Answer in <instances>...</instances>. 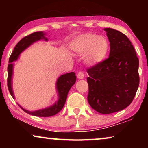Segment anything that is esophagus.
<instances>
[{"label":"esophagus","mask_w":148,"mask_h":148,"mask_svg":"<svg viewBox=\"0 0 148 148\" xmlns=\"http://www.w3.org/2000/svg\"><path fill=\"white\" fill-rule=\"evenodd\" d=\"M77 78L79 79H84V73L82 71L79 72L77 73Z\"/></svg>","instance_id":"obj_1"}]
</instances>
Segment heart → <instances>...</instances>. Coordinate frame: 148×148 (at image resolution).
<instances>
[{"instance_id": "1", "label": "heart", "mask_w": 148, "mask_h": 148, "mask_svg": "<svg viewBox=\"0 0 148 148\" xmlns=\"http://www.w3.org/2000/svg\"><path fill=\"white\" fill-rule=\"evenodd\" d=\"M70 46L75 52L84 55V63L96 66L104 61L109 50V42L104 36L87 33L77 36Z\"/></svg>"}]
</instances>
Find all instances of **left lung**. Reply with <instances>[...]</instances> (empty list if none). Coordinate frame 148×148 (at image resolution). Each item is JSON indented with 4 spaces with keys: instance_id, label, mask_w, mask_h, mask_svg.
<instances>
[{
    "instance_id": "1",
    "label": "left lung",
    "mask_w": 148,
    "mask_h": 148,
    "mask_svg": "<svg viewBox=\"0 0 148 148\" xmlns=\"http://www.w3.org/2000/svg\"><path fill=\"white\" fill-rule=\"evenodd\" d=\"M110 42V54L98 65L88 69V100L101 114H111L132 102L139 84V59L124 34L104 28Z\"/></svg>"
}]
</instances>
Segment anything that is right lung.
Segmentation results:
<instances>
[{"label":"right lung","mask_w":148,"mask_h":148,"mask_svg":"<svg viewBox=\"0 0 148 148\" xmlns=\"http://www.w3.org/2000/svg\"><path fill=\"white\" fill-rule=\"evenodd\" d=\"M46 33L44 32H36L32 33L29 36H25L23 39H21L17 44L14 48L13 52H12L11 56L9 58L8 64V78H7V86L8 89L10 94L15 98V95H14L13 87H12V78H13V66H14V61L17 60L19 57L20 54L24 51L26 48L29 47L34 42L40 41V40H44V41H48L47 38L46 37ZM76 82V76L74 72H71L69 73H66L60 75L58 78L56 83V89L58 93V100L56 102L52 104V106L46 107L45 108L40 109V110L29 111L24 109L21 106L17 104L20 106L24 112L27 114L33 115L36 116L41 117H48L51 116L53 115L57 114L58 112L61 110L63 108L64 104H65L66 98H67V94L69 92L70 89L71 87L75 84Z\"/></svg>","instance_id":"right-lung-1"}]
</instances>
